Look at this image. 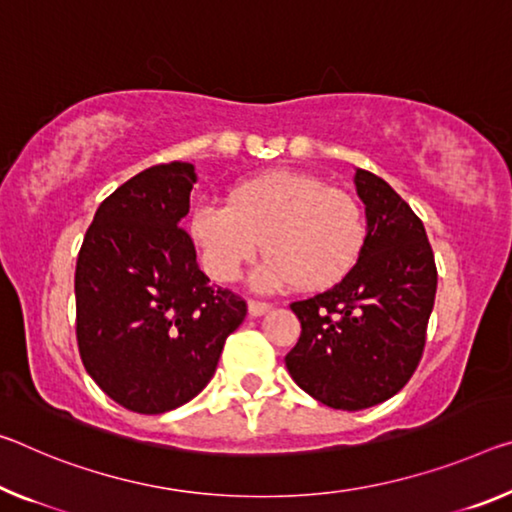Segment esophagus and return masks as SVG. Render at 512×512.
I'll return each instance as SVG.
<instances>
[{
	"label": "esophagus",
	"instance_id": "obj_1",
	"mask_svg": "<svg viewBox=\"0 0 512 512\" xmlns=\"http://www.w3.org/2000/svg\"><path fill=\"white\" fill-rule=\"evenodd\" d=\"M269 310H271V303H266V300H255V298L248 300V312L253 316H262Z\"/></svg>",
	"mask_w": 512,
	"mask_h": 512
}]
</instances>
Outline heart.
I'll list each match as a JSON object with an SVG mask.
<instances>
[{
    "label": "heart",
    "instance_id": "obj_1",
    "mask_svg": "<svg viewBox=\"0 0 512 512\" xmlns=\"http://www.w3.org/2000/svg\"><path fill=\"white\" fill-rule=\"evenodd\" d=\"M364 234L367 221L351 193L289 170L241 182L230 205L207 200L191 214L202 266L218 282L237 280L264 241L269 255L253 271L262 291L335 285L358 262Z\"/></svg>",
    "mask_w": 512,
    "mask_h": 512
}]
</instances>
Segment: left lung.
<instances>
[{
	"mask_svg": "<svg viewBox=\"0 0 512 512\" xmlns=\"http://www.w3.org/2000/svg\"><path fill=\"white\" fill-rule=\"evenodd\" d=\"M355 186L367 209L358 262L335 287L291 303L300 337L285 358L300 389L348 412L392 399L412 378L437 291L421 218L369 170H355Z\"/></svg>",
	"mask_w": 512,
	"mask_h": 512,
	"instance_id": "obj_1",
	"label": "left lung"
}]
</instances>
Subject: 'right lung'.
<instances>
[{
    "label": "right lung",
    "instance_id": "right-lung-1",
    "mask_svg": "<svg viewBox=\"0 0 512 512\" xmlns=\"http://www.w3.org/2000/svg\"><path fill=\"white\" fill-rule=\"evenodd\" d=\"M196 170L152 166L97 207L75 271L77 346L104 394L141 415H161L212 380L246 300L209 285L180 221Z\"/></svg>",
    "mask_w": 512,
    "mask_h": 512
}]
</instances>
